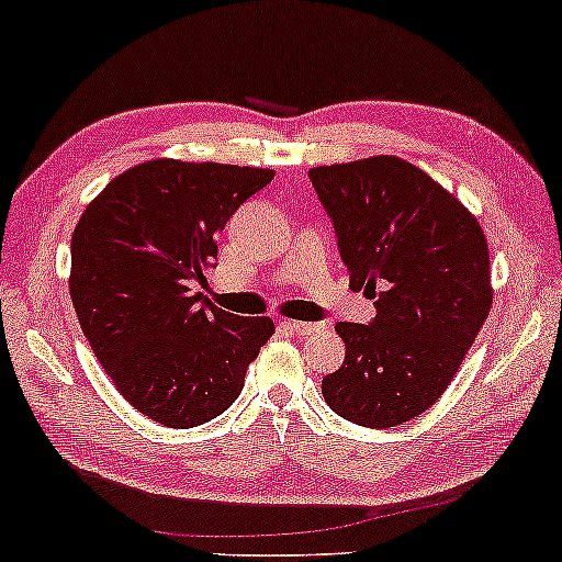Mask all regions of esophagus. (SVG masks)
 Listing matches in <instances>:
<instances>
[{
  "instance_id": "esophagus-1",
  "label": "esophagus",
  "mask_w": 562,
  "mask_h": 562,
  "mask_svg": "<svg viewBox=\"0 0 562 562\" xmlns=\"http://www.w3.org/2000/svg\"><path fill=\"white\" fill-rule=\"evenodd\" d=\"M286 328L292 330V334H296V336H313V334H317V330L323 328L321 323H302V321H289L286 323Z\"/></svg>"
}]
</instances>
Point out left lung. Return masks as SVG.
<instances>
[{
	"label": "left lung",
	"mask_w": 562,
	"mask_h": 562,
	"mask_svg": "<svg viewBox=\"0 0 562 562\" xmlns=\"http://www.w3.org/2000/svg\"><path fill=\"white\" fill-rule=\"evenodd\" d=\"M375 321L336 323L344 364L323 378L338 417L385 429L442 396L493 304L484 232L459 198L398 156L310 169Z\"/></svg>",
	"instance_id": "obj_1"
}]
</instances>
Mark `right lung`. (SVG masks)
Masks as SVG:
<instances>
[{
    "label": "right lung",
    "instance_id": "right-lung-1",
    "mask_svg": "<svg viewBox=\"0 0 562 562\" xmlns=\"http://www.w3.org/2000/svg\"><path fill=\"white\" fill-rule=\"evenodd\" d=\"M273 171L175 158L112 179L72 234L69 296L116 391L158 425L187 429L237 401L273 336L270 317L224 313L195 292L218 234Z\"/></svg>",
    "mask_w": 562,
    "mask_h": 562
}]
</instances>
